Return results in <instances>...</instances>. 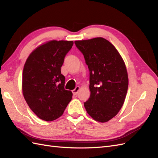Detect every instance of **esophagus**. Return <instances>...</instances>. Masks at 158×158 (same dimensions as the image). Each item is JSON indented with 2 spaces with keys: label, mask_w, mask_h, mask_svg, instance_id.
<instances>
[{
  "label": "esophagus",
  "mask_w": 158,
  "mask_h": 158,
  "mask_svg": "<svg viewBox=\"0 0 158 158\" xmlns=\"http://www.w3.org/2000/svg\"><path fill=\"white\" fill-rule=\"evenodd\" d=\"M79 89H80V87L79 86H76L73 90H72V93H73V94L74 95H76L78 94V92L79 91Z\"/></svg>",
  "instance_id": "34e87169"
}]
</instances>
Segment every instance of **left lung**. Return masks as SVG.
I'll use <instances>...</instances> for the list:
<instances>
[{"label": "left lung", "instance_id": "obj_1", "mask_svg": "<svg viewBox=\"0 0 158 158\" xmlns=\"http://www.w3.org/2000/svg\"><path fill=\"white\" fill-rule=\"evenodd\" d=\"M74 43L84 55L89 72L90 96L84 103L94 120L106 122L116 116L128 88L125 63L114 46L98 37Z\"/></svg>", "mask_w": 158, "mask_h": 158}]
</instances>
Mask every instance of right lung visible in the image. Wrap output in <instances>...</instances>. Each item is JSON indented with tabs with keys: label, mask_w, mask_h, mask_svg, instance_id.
<instances>
[{
	"label": "right lung",
	"mask_w": 158,
	"mask_h": 158,
	"mask_svg": "<svg viewBox=\"0 0 158 158\" xmlns=\"http://www.w3.org/2000/svg\"><path fill=\"white\" fill-rule=\"evenodd\" d=\"M73 41L52 40L38 46L24 66L23 93L28 106L42 120L50 122L60 117L72 100L64 89L61 67Z\"/></svg>",
	"instance_id": "right-lung-1"
}]
</instances>
